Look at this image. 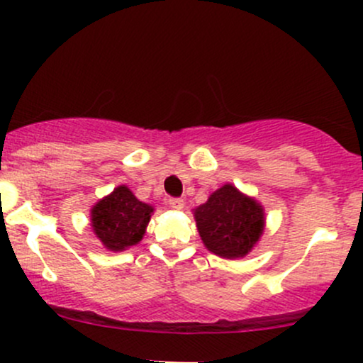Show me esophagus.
I'll return each instance as SVG.
<instances>
[{
	"label": "esophagus",
	"instance_id": "1",
	"mask_svg": "<svg viewBox=\"0 0 363 363\" xmlns=\"http://www.w3.org/2000/svg\"><path fill=\"white\" fill-rule=\"evenodd\" d=\"M167 203L170 208H174V210H182V208H184V199L181 198H170Z\"/></svg>",
	"mask_w": 363,
	"mask_h": 363
}]
</instances>
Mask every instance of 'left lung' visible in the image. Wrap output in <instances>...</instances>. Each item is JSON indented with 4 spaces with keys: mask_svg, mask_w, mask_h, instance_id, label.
Wrapping results in <instances>:
<instances>
[{
    "mask_svg": "<svg viewBox=\"0 0 363 363\" xmlns=\"http://www.w3.org/2000/svg\"><path fill=\"white\" fill-rule=\"evenodd\" d=\"M196 225L208 251L222 257H242L262 234V208L232 184H225L196 208Z\"/></svg>",
    "mask_w": 363,
    "mask_h": 363,
    "instance_id": "obj_1",
    "label": "left lung"
}]
</instances>
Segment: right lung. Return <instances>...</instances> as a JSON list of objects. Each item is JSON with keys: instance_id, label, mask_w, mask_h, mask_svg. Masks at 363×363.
Segmentation results:
<instances>
[{"instance_id": "right-lung-1", "label": "right lung", "mask_w": 363, "mask_h": 363, "mask_svg": "<svg viewBox=\"0 0 363 363\" xmlns=\"http://www.w3.org/2000/svg\"><path fill=\"white\" fill-rule=\"evenodd\" d=\"M153 208L119 186L91 208V228L111 251H124L143 239Z\"/></svg>"}]
</instances>
